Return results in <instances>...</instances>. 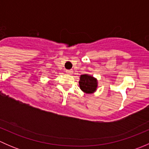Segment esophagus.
I'll return each mask as SVG.
<instances>
[{
	"label": "esophagus",
	"instance_id": "obj_1",
	"mask_svg": "<svg viewBox=\"0 0 149 149\" xmlns=\"http://www.w3.org/2000/svg\"><path fill=\"white\" fill-rule=\"evenodd\" d=\"M65 72L68 73V74H72V73H73V70H66Z\"/></svg>",
	"mask_w": 149,
	"mask_h": 149
}]
</instances>
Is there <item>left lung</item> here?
I'll use <instances>...</instances> for the list:
<instances>
[{"label":"left lung","mask_w":149,"mask_h":149,"mask_svg":"<svg viewBox=\"0 0 149 149\" xmlns=\"http://www.w3.org/2000/svg\"><path fill=\"white\" fill-rule=\"evenodd\" d=\"M80 88L86 94H91L97 90V81L95 78L88 74L81 75L79 81Z\"/></svg>","instance_id":"8db88e82"}]
</instances>
